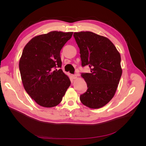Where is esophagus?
Listing matches in <instances>:
<instances>
[{"label":"esophagus","mask_w":146,"mask_h":146,"mask_svg":"<svg viewBox=\"0 0 146 146\" xmlns=\"http://www.w3.org/2000/svg\"><path fill=\"white\" fill-rule=\"evenodd\" d=\"M71 77H72V78L73 79H76V78H77V75H76V74H72V75H71Z\"/></svg>","instance_id":"34e87169"}]
</instances>
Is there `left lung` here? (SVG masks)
I'll use <instances>...</instances> for the list:
<instances>
[{
	"label": "left lung",
	"mask_w": 146,
	"mask_h": 146,
	"mask_svg": "<svg viewBox=\"0 0 146 146\" xmlns=\"http://www.w3.org/2000/svg\"><path fill=\"white\" fill-rule=\"evenodd\" d=\"M80 48L82 66H89L90 73H82L88 90L80 100L86 107L99 108L111 100L122 76L121 55L108 38L91 32H75Z\"/></svg>",
	"instance_id": "8db88e82"
}]
</instances>
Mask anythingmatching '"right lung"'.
Here are the masks:
<instances>
[{"label": "right lung", "instance_id": "right-lung-1", "mask_svg": "<svg viewBox=\"0 0 146 146\" xmlns=\"http://www.w3.org/2000/svg\"><path fill=\"white\" fill-rule=\"evenodd\" d=\"M73 32L52 31L38 35L26 44L19 61L24 89L44 107L58 105L70 85L61 69L60 51Z\"/></svg>", "mask_w": 146, "mask_h": 146}]
</instances>
